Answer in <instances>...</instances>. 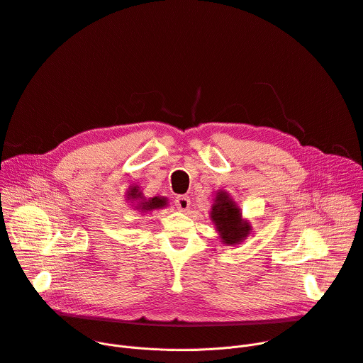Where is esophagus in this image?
Returning <instances> with one entry per match:
<instances>
[{
  "label": "esophagus",
  "instance_id": "esophagus-1",
  "mask_svg": "<svg viewBox=\"0 0 363 363\" xmlns=\"http://www.w3.org/2000/svg\"><path fill=\"white\" fill-rule=\"evenodd\" d=\"M174 205L177 206L179 211L184 212V211H187L189 206H190V199H189V196H177V198L174 199Z\"/></svg>",
  "mask_w": 363,
  "mask_h": 363
}]
</instances>
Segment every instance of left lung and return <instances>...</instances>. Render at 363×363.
I'll return each instance as SVG.
<instances>
[{
	"label": "left lung",
	"instance_id": "obj_1",
	"mask_svg": "<svg viewBox=\"0 0 363 363\" xmlns=\"http://www.w3.org/2000/svg\"><path fill=\"white\" fill-rule=\"evenodd\" d=\"M211 219L219 233L222 242L227 245L240 244L252 231L250 222L242 219L240 208L224 190H219L216 193L211 211Z\"/></svg>",
	"mask_w": 363,
	"mask_h": 363
}]
</instances>
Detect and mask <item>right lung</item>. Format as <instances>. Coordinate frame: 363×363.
<instances>
[{"mask_svg":"<svg viewBox=\"0 0 363 363\" xmlns=\"http://www.w3.org/2000/svg\"><path fill=\"white\" fill-rule=\"evenodd\" d=\"M128 201H130L132 203L136 201V209H139L141 212H148V211H154V209H162L167 206V199L162 196H154L150 199H145L143 196V191L139 190L138 186H130L128 193H126Z\"/></svg>","mask_w":363,"mask_h":363,"instance_id":"right-lung-1","label":"right lung"}]
</instances>
